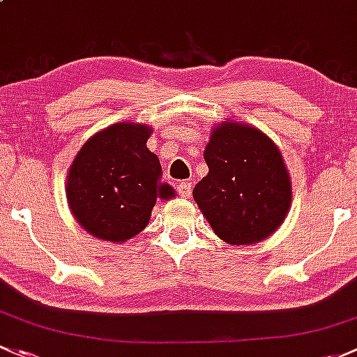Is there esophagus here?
I'll return each mask as SVG.
<instances>
[{
    "mask_svg": "<svg viewBox=\"0 0 357 357\" xmlns=\"http://www.w3.org/2000/svg\"><path fill=\"white\" fill-rule=\"evenodd\" d=\"M177 192L180 197H190V192H192V189H190V182L187 180V182H180L177 185Z\"/></svg>",
    "mask_w": 357,
    "mask_h": 357,
    "instance_id": "34e87169",
    "label": "esophagus"
}]
</instances>
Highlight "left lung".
I'll return each instance as SVG.
<instances>
[{
  "instance_id": "obj_1",
  "label": "left lung",
  "mask_w": 357,
  "mask_h": 357,
  "mask_svg": "<svg viewBox=\"0 0 357 357\" xmlns=\"http://www.w3.org/2000/svg\"><path fill=\"white\" fill-rule=\"evenodd\" d=\"M208 175L194 199L211 229L234 245L273 234L290 206V180L277 146L258 128L222 123L206 146Z\"/></svg>"
}]
</instances>
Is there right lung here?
Instances as JSON below:
<instances>
[{
	"instance_id": "1",
	"label": "right lung",
	"mask_w": 357,
	"mask_h": 357,
	"mask_svg": "<svg viewBox=\"0 0 357 357\" xmlns=\"http://www.w3.org/2000/svg\"><path fill=\"white\" fill-rule=\"evenodd\" d=\"M148 125L115 123L82 146L68 172L67 197L80 225L112 242L146 229L158 197L174 190L161 182L160 160L146 146Z\"/></svg>"
}]
</instances>
